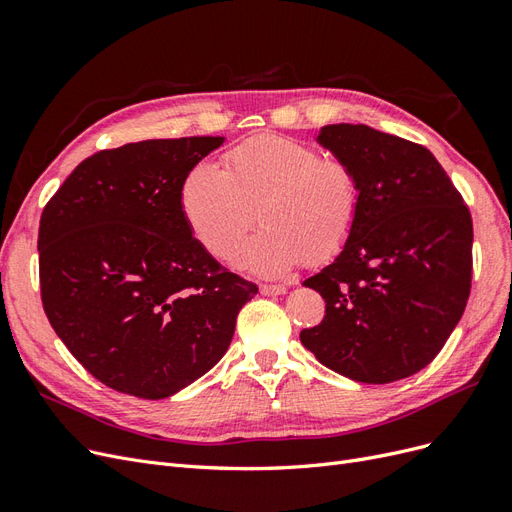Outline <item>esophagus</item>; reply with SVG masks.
Returning <instances> with one entry per match:
<instances>
[{
  "label": "esophagus",
  "instance_id": "obj_1",
  "mask_svg": "<svg viewBox=\"0 0 512 512\" xmlns=\"http://www.w3.org/2000/svg\"><path fill=\"white\" fill-rule=\"evenodd\" d=\"M260 292L267 294V297H273V294H284L286 286L284 284H262Z\"/></svg>",
  "mask_w": 512,
  "mask_h": 512
}]
</instances>
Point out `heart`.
Here are the masks:
<instances>
[{"mask_svg":"<svg viewBox=\"0 0 512 512\" xmlns=\"http://www.w3.org/2000/svg\"><path fill=\"white\" fill-rule=\"evenodd\" d=\"M258 218L262 228L241 254L252 273L277 277L301 262L322 265L344 250L361 207L354 170L305 143L262 134L230 149L222 168L196 164L181 185L192 235L222 260L237 256Z\"/></svg>","mask_w":512,"mask_h":512,"instance_id":"obj_1","label":"heart"}]
</instances>
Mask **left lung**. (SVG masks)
<instances>
[{"label": "left lung", "instance_id": "left-lung-1", "mask_svg": "<svg viewBox=\"0 0 512 512\" xmlns=\"http://www.w3.org/2000/svg\"><path fill=\"white\" fill-rule=\"evenodd\" d=\"M316 141L354 170L361 207L344 250L303 282L327 309L301 344L356 382L408 378L436 359L466 309L470 211L423 145L363 123L324 126Z\"/></svg>", "mask_w": 512, "mask_h": 512}]
</instances>
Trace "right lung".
Returning a JSON list of instances; mask_svg holds the SVG:
<instances>
[{"instance_id": "add662e5", "label": "right lung", "mask_w": 512, "mask_h": 512, "mask_svg": "<svg viewBox=\"0 0 512 512\" xmlns=\"http://www.w3.org/2000/svg\"><path fill=\"white\" fill-rule=\"evenodd\" d=\"M224 136L158 138L83 160L46 203L40 290L51 327L91 376L164 399L226 354L258 286L226 271L185 222V175Z\"/></svg>"}]
</instances>
